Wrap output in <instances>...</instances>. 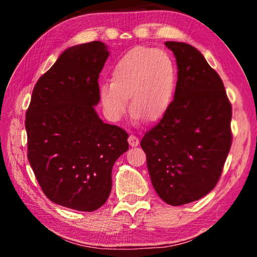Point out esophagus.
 Segmentation results:
<instances>
[{
	"instance_id": "34e87169",
	"label": "esophagus",
	"mask_w": 257,
	"mask_h": 257,
	"mask_svg": "<svg viewBox=\"0 0 257 257\" xmlns=\"http://www.w3.org/2000/svg\"><path fill=\"white\" fill-rule=\"evenodd\" d=\"M128 143H129V145L132 146V147H136V146L139 145V139H138L137 136H135V135L132 134L129 136V138H128Z\"/></svg>"
}]
</instances>
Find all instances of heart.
Masks as SVG:
<instances>
[{"label":"heart","instance_id":"heart-1","mask_svg":"<svg viewBox=\"0 0 257 257\" xmlns=\"http://www.w3.org/2000/svg\"><path fill=\"white\" fill-rule=\"evenodd\" d=\"M177 68L167 52L151 47H135L116 61L112 81H103L98 96L104 112L119 120L128 108L130 114L144 123L163 118L173 101Z\"/></svg>","mask_w":257,"mask_h":257}]
</instances>
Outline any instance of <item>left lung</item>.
<instances>
[{
	"instance_id": "obj_1",
	"label": "left lung",
	"mask_w": 257,
	"mask_h": 257,
	"mask_svg": "<svg viewBox=\"0 0 257 257\" xmlns=\"http://www.w3.org/2000/svg\"><path fill=\"white\" fill-rule=\"evenodd\" d=\"M178 68L175 97L141 142L156 194L179 206L214 188L231 146V105L223 82L204 55L182 42H165Z\"/></svg>"
}]
</instances>
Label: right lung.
<instances>
[{
	"instance_id": "right-lung-1",
	"label": "right lung",
	"mask_w": 257,
	"mask_h": 257,
	"mask_svg": "<svg viewBox=\"0 0 257 257\" xmlns=\"http://www.w3.org/2000/svg\"><path fill=\"white\" fill-rule=\"evenodd\" d=\"M108 54L98 41L68 47L38 79L26 113L28 161L38 184L50 201L77 211L106 202L113 164L129 149L128 134L104 123L94 107Z\"/></svg>"
}]
</instances>
